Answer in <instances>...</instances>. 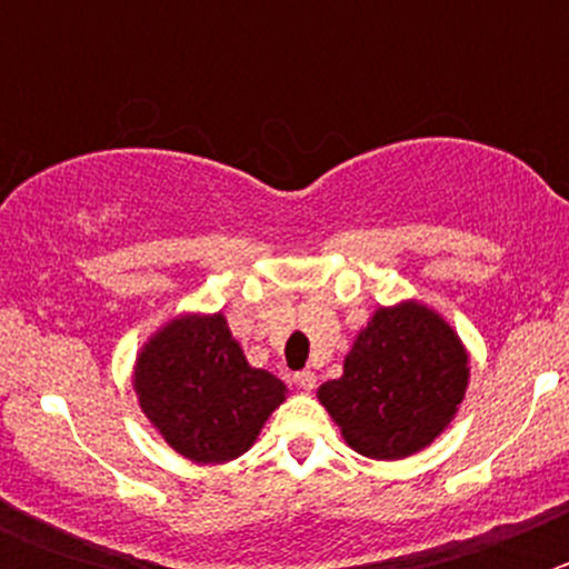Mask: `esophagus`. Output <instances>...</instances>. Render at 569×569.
I'll list each match as a JSON object with an SVG mask.
<instances>
[{"mask_svg": "<svg viewBox=\"0 0 569 569\" xmlns=\"http://www.w3.org/2000/svg\"><path fill=\"white\" fill-rule=\"evenodd\" d=\"M293 385L299 387V390H313L316 373H310V370H299V373H293Z\"/></svg>", "mask_w": 569, "mask_h": 569, "instance_id": "1", "label": "esophagus"}]
</instances>
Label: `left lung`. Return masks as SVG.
<instances>
[{
	"instance_id": "left-lung-1",
	"label": "left lung",
	"mask_w": 569,
	"mask_h": 569,
	"mask_svg": "<svg viewBox=\"0 0 569 569\" xmlns=\"http://www.w3.org/2000/svg\"><path fill=\"white\" fill-rule=\"evenodd\" d=\"M467 376L456 330L419 301H401L376 310L341 379L319 387V401L356 453L393 461L419 453L450 425Z\"/></svg>"
}]
</instances>
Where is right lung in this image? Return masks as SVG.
I'll return each instance as SVG.
<instances>
[{"instance_id":"1","label":"right lung","mask_w":569,"mask_h":569,"mask_svg":"<svg viewBox=\"0 0 569 569\" xmlns=\"http://www.w3.org/2000/svg\"><path fill=\"white\" fill-rule=\"evenodd\" d=\"M133 387L162 439L199 465H222L250 450L288 390L273 373L248 365L222 313L164 325L136 359Z\"/></svg>"}]
</instances>
